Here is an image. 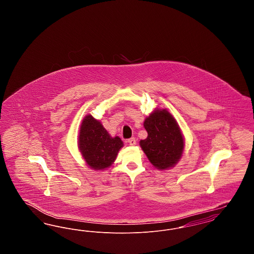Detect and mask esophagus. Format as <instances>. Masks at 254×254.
I'll return each instance as SVG.
<instances>
[{"label":"esophagus","mask_w":254,"mask_h":254,"mask_svg":"<svg viewBox=\"0 0 254 254\" xmlns=\"http://www.w3.org/2000/svg\"><path fill=\"white\" fill-rule=\"evenodd\" d=\"M127 143L130 145H136V140H135V138H130L127 140Z\"/></svg>","instance_id":"1"}]
</instances>
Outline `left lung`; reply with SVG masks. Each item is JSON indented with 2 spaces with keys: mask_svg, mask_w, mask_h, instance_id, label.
I'll return each mask as SVG.
<instances>
[{
  "mask_svg": "<svg viewBox=\"0 0 254 254\" xmlns=\"http://www.w3.org/2000/svg\"><path fill=\"white\" fill-rule=\"evenodd\" d=\"M147 137L140 141V146L154 168L166 170L180 161L185 139L174 117L166 109L153 110L144 122Z\"/></svg>",
  "mask_w": 254,
  "mask_h": 254,
  "instance_id": "left-lung-1",
  "label": "left lung"
}]
</instances>
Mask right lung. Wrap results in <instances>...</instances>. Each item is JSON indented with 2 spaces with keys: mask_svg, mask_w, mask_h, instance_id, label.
I'll use <instances>...</instances> for the list:
<instances>
[{
  "mask_svg": "<svg viewBox=\"0 0 254 254\" xmlns=\"http://www.w3.org/2000/svg\"><path fill=\"white\" fill-rule=\"evenodd\" d=\"M124 146L120 137H111L102 123L87 114L83 119L78 136V147L85 164L94 170L112 166Z\"/></svg>",
  "mask_w": 254,
  "mask_h": 254,
  "instance_id": "add662e5",
  "label": "right lung"
}]
</instances>
